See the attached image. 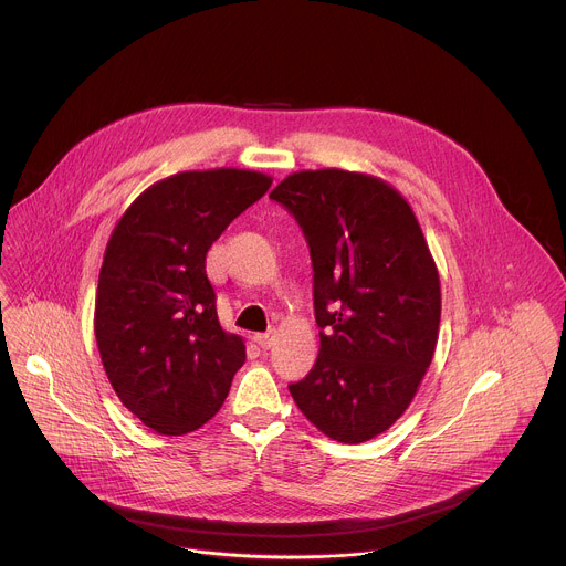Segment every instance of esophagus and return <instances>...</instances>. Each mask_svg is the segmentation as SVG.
I'll return each mask as SVG.
<instances>
[{"instance_id":"esophagus-1","label":"esophagus","mask_w":566,"mask_h":566,"mask_svg":"<svg viewBox=\"0 0 566 566\" xmlns=\"http://www.w3.org/2000/svg\"><path fill=\"white\" fill-rule=\"evenodd\" d=\"M253 340L258 343V347H262V349H271V347H273L275 336H273V334H255V338H253Z\"/></svg>"}]
</instances>
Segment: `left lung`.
Instances as JSON below:
<instances>
[{"instance_id": "obj_1", "label": "left lung", "mask_w": 566, "mask_h": 566, "mask_svg": "<svg viewBox=\"0 0 566 566\" xmlns=\"http://www.w3.org/2000/svg\"><path fill=\"white\" fill-rule=\"evenodd\" d=\"M271 199L306 237L319 327L289 391L322 434L369 441L410 408L437 349L441 282L419 219L382 179L338 168L289 175Z\"/></svg>"}]
</instances>
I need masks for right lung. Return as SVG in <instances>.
<instances>
[{"instance_id":"1","label":"right lung","mask_w":566,"mask_h":566,"mask_svg":"<svg viewBox=\"0 0 566 566\" xmlns=\"http://www.w3.org/2000/svg\"><path fill=\"white\" fill-rule=\"evenodd\" d=\"M271 184L237 168L172 175L134 199L107 241L94 313L101 360L123 406L158 434L208 423L247 360L244 338L219 325L206 255Z\"/></svg>"}]
</instances>
